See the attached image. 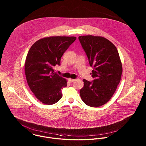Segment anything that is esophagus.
<instances>
[{
    "mask_svg": "<svg viewBox=\"0 0 146 146\" xmlns=\"http://www.w3.org/2000/svg\"><path fill=\"white\" fill-rule=\"evenodd\" d=\"M75 80V79H68V82H70V83H72V82H74Z\"/></svg>",
    "mask_w": 146,
    "mask_h": 146,
    "instance_id": "obj_1",
    "label": "esophagus"
}]
</instances>
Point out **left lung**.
Returning a JSON list of instances; mask_svg holds the SVG:
<instances>
[{
    "instance_id": "1",
    "label": "left lung",
    "mask_w": 146,
    "mask_h": 146,
    "mask_svg": "<svg viewBox=\"0 0 146 146\" xmlns=\"http://www.w3.org/2000/svg\"><path fill=\"white\" fill-rule=\"evenodd\" d=\"M79 40L89 64L93 68L92 82L84 79L80 95L84 104L93 107L106 104L120 82L122 64L116 46L102 36H80Z\"/></svg>"
}]
</instances>
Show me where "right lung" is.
<instances>
[{"label":"right lung","mask_w":146,"mask_h":146,"mask_svg":"<svg viewBox=\"0 0 146 146\" xmlns=\"http://www.w3.org/2000/svg\"><path fill=\"white\" fill-rule=\"evenodd\" d=\"M74 36H51L35 42L29 49L25 64L27 82L35 96L44 104L57 103L62 97L61 89L67 81L54 71L56 64L70 45Z\"/></svg>","instance_id":"right-lung-1"}]
</instances>
